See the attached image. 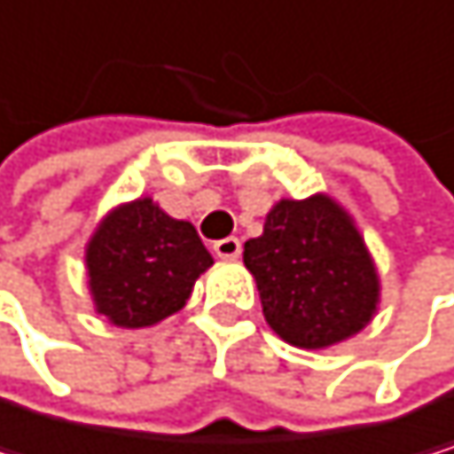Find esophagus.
<instances>
[{"instance_id":"esophagus-1","label":"esophagus","mask_w":454,"mask_h":454,"mask_svg":"<svg viewBox=\"0 0 454 454\" xmlns=\"http://www.w3.org/2000/svg\"><path fill=\"white\" fill-rule=\"evenodd\" d=\"M212 250H215V255L223 258V261H234V258H239V253H242V242H239L237 237H225V239L215 242Z\"/></svg>"}]
</instances>
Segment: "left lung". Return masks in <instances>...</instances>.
I'll return each mask as SVG.
<instances>
[{
  "label": "left lung",
  "mask_w": 454,
  "mask_h": 454,
  "mask_svg": "<svg viewBox=\"0 0 454 454\" xmlns=\"http://www.w3.org/2000/svg\"><path fill=\"white\" fill-rule=\"evenodd\" d=\"M272 333L296 348L338 346L368 326L381 278L348 209L326 193L280 199L264 234L245 242Z\"/></svg>",
  "instance_id": "8db88e82"
}]
</instances>
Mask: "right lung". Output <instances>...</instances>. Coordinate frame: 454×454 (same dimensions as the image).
Masks as SVG:
<instances>
[{
    "instance_id": "right-lung-1",
    "label": "right lung",
    "mask_w": 454,
    "mask_h": 454,
    "mask_svg": "<svg viewBox=\"0 0 454 454\" xmlns=\"http://www.w3.org/2000/svg\"><path fill=\"white\" fill-rule=\"evenodd\" d=\"M83 264L95 313L121 329H146L187 305L215 258L193 223L141 196L100 217L83 247Z\"/></svg>"
}]
</instances>
